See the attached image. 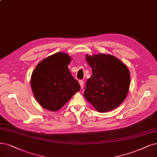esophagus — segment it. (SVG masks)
Returning a JSON list of instances; mask_svg holds the SVG:
<instances>
[{"label": "esophagus", "instance_id": "1", "mask_svg": "<svg viewBox=\"0 0 157 157\" xmlns=\"http://www.w3.org/2000/svg\"><path fill=\"white\" fill-rule=\"evenodd\" d=\"M79 85L81 86V87L83 88V85H84V81L83 80H79Z\"/></svg>", "mask_w": 157, "mask_h": 157}]
</instances>
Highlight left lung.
<instances>
[{
    "label": "left lung",
    "mask_w": 157,
    "mask_h": 157,
    "mask_svg": "<svg viewBox=\"0 0 157 157\" xmlns=\"http://www.w3.org/2000/svg\"><path fill=\"white\" fill-rule=\"evenodd\" d=\"M86 59L92 74L86 83L84 96L98 111H111L126 98L130 85L129 70L111 55L86 56Z\"/></svg>",
    "instance_id": "obj_1"
}]
</instances>
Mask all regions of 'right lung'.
<instances>
[{
  "label": "right lung",
  "instance_id": "right-lung-1",
  "mask_svg": "<svg viewBox=\"0 0 157 157\" xmlns=\"http://www.w3.org/2000/svg\"><path fill=\"white\" fill-rule=\"evenodd\" d=\"M71 57L62 52L49 56L38 64L32 75L35 98L43 108L60 109L80 90V85L68 68Z\"/></svg>",
  "mask_w": 157,
  "mask_h": 157
}]
</instances>
